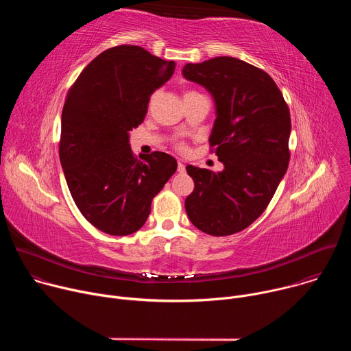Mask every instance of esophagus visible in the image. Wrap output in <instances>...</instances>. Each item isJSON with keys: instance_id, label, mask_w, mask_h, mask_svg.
<instances>
[{"instance_id": "obj_1", "label": "esophagus", "mask_w": 351, "mask_h": 351, "mask_svg": "<svg viewBox=\"0 0 351 351\" xmlns=\"http://www.w3.org/2000/svg\"><path fill=\"white\" fill-rule=\"evenodd\" d=\"M178 172L184 173L186 172V165L183 162H178Z\"/></svg>"}]
</instances>
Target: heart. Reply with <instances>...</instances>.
I'll return each instance as SVG.
<instances>
[{
	"instance_id": "heart-1",
	"label": "heart",
	"mask_w": 351,
	"mask_h": 351,
	"mask_svg": "<svg viewBox=\"0 0 351 351\" xmlns=\"http://www.w3.org/2000/svg\"><path fill=\"white\" fill-rule=\"evenodd\" d=\"M190 93H195V91H187V93H186V94H190ZM178 148H179V149H180V152H183V149H184V148H186V145H184V144H183V143H179V144H178Z\"/></svg>"
}]
</instances>
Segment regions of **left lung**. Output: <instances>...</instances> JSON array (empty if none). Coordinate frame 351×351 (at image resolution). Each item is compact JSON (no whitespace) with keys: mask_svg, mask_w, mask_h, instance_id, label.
Instances as JSON below:
<instances>
[{"mask_svg":"<svg viewBox=\"0 0 351 351\" xmlns=\"http://www.w3.org/2000/svg\"><path fill=\"white\" fill-rule=\"evenodd\" d=\"M182 73L214 97L217 119L210 145L225 167L222 172L186 167L194 190L184 208L197 229L229 236L265 211L287 171L289 107L267 72L237 58L187 64Z\"/></svg>","mask_w":351,"mask_h":351,"instance_id":"1","label":"left lung"}]
</instances>
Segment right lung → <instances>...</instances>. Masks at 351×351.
<instances>
[{
	"instance_id": "obj_1",
	"label": "right lung",
	"mask_w": 351,
	"mask_h": 351,
	"mask_svg": "<svg viewBox=\"0 0 351 351\" xmlns=\"http://www.w3.org/2000/svg\"><path fill=\"white\" fill-rule=\"evenodd\" d=\"M173 61L138 45H117L95 57L66 94L60 160L75 204L98 230L137 232L153 198L175 173L167 153H132L129 132L145 118L152 95L171 79Z\"/></svg>"
}]
</instances>
